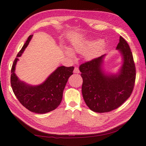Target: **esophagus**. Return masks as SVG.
<instances>
[{
	"label": "esophagus",
	"mask_w": 146,
	"mask_h": 146,
	"mask_svg": "<svg viewBox=\"0 0 146 146\" xmlns=\"http://www.w3.org/2000/svg\"><path fill=\"white\" fill-rule=\"evenodd\" d=\"M74 73H76V74H78L80 73V70H79L78 68L76 67L74 68Z\"/></svg>",
	"instance_id": "obj_1"
}]
</instances>
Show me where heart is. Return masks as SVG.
Here are the masks:
<instances>
[{
	"label": "heart",
	"instance_id": "b5f03b06",
	"mask_svg": "<svg viewBox=\"0 0 146 146\" xmlns=\"http://www.w3.org/2000/svg\"><path fill=\"white\" fill-rule=\"evenodd\" d=\"M99 42V41H87L85 42H75L72 44V48L78 54H87L88 52H89L91 50L93 49V48L98 44ZM102 48V46H100L98 47L97 49L93 52L91 53H89L86 56L88 59H92L94 58L98 55L100 50ZM64 52L65 54L69 57L70 58H74L75 56L74 53L72 52L71 49H70L69 48L66 47L64 49Z\"/></svg>",
	"mask_w": 146,
	"mask_h": 146
}]
</instances>
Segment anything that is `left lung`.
Segmentation results:
<instances>
[{
  "instance_id": "1",
  "label": "left lung",
  "mask_w": 146,
  "mask_h": 146,
  "mask_svg": "<svg viewBox=\"0 0 146 146\" xmlns=\"http://www.w3.org/2000/svg\"><path fill=\"white\" fill-rule=\"evenodd\" d=\"M116 49L122 56V64L116 74H107L104 70L105 54L79 67L83 78V99L94 112H109L117 108L133 91L136 78L133 57L129 44L122 36Z\"/></svg>"
}]
</instances>
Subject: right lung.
<instances>
[{
  "label": "right lung",
  "instance_id": "add662e5",
  "mask_svg": "<svg viewBox=\"0 0 146 146\" xmlns=\"http://www.w3.org/2000/svg\"><path fill=\"white\" fill-rule=\"evenodd\" d=\"M32 36L33 35L29 36L13 62L11 70V85L15 95L24 107L32 112L44 114L53 111L60 104L66 83L73 74L74 68L60 66L38 85H31L21 81L15 74L16 65Z\"/></svg>",
  "mask_w": 146,
  "mask_h": 146
}]
</instances>
